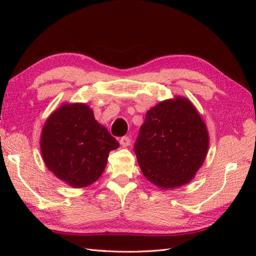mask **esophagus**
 Returning a JSON list of instances; mask_svg holds the SVG:
<instances>
[{
    "mask_svg": "<svg viewBox=\"0 0 256 256\" xmlns=\"http://www.w3.org/2000/svg\"><path fill=\"white\" fill-rule=\"evenodd\" d=\"M120 144L124 146V148H126V146L131 144V138H130L128 136H123V138H120Z\"/></svg>",
    "mask_w": 256,
    "mask_h": 256,
    "instance_id": "34e87169",
    "label": "esophagus"
}]
</instances>
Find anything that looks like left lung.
I'll return each mask as SVG.
<instances>
[{
	"label": "left lung",
	"instance_id": "8db88e82",
	"mask_svg": "<svg viewBox=\"0 0 256 256\" xmlns=\"http://www.w3.org/2000/svg\"><path fill=\"white\" fill-rule=\"evenodd\" d=\"M209 135L186 98L162 101L146 112L134 152L146 179L164 189L188 184L204 164Z\"/></svg>",
	"mask_w": 256,
	"mask_h": 256
}]
</instances>
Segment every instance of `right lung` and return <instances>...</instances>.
<instances>
[{"instance_id":"1","label":"right lung","mask_w":256,"mask_h":256,"mask_svg":"<svg viewBox=\"0 0 256 256\" xmlns=\"http://www.w3.org/2000/svg\"><path fill=\"white\" fill-rule=\"evenodd\" d=\"M118 145L84 103H66L57 108L40 136L47 168L74 188L94 182L104 170L108 153Z\"/></svg>"}]
</instances>
